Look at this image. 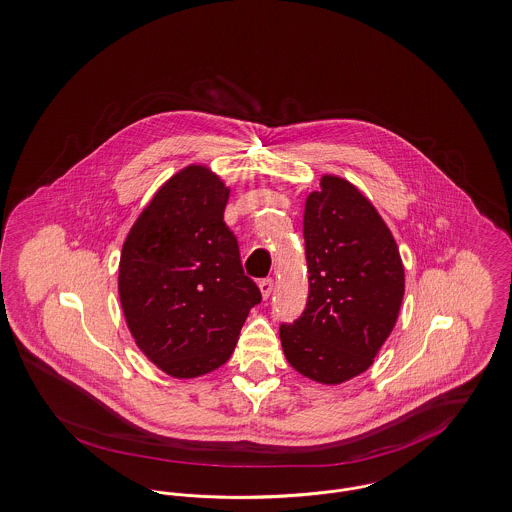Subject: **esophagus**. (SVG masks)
<instances>
[{"label":"esophagus","mask_w":512,"mask_h":512,"mask_svg":"<svg viewBox=\"0 0 512 512\" xmlns=\"http://www.w3.org/2000/svg\"><path fill=\"white\" fill-rule=\"evenodd\" d=\"M259 290H261V296L267 300L271 296V292H273V281L271 279L259 281Z\"/></svg>","instance_id":"obj_1"}]
</instances>
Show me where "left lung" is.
I'll return each mask as SVG.
<instances>
[{"instance_id":"8db88e82","label":"left lung","mask_w":512,"mask_h":512,"mask_svg":"<svg viewBox=\"0 0 512 512\" xmlns=\"http://www.w3.org/2000/svg\"><path fill=\"white\" fill-rule=\"evenodd\" d=\"M308 302L281 326L286 361L322 385L365 373L397 324L404 267L375 206L349 180L324 174L304 206Z\"/></svg>"}]
</instances>
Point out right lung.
I'll list each match as a JSON object with an SVG mask.
<instances>
[{
  "instance_id": "obj_1",
  "label": "right lung",
  "mask_w": 512,
  "mask_h": 512,
  "mask_svg": "<svg viewBox=\"0 0 512 512\" xmlns=\"http://www.w3.org/2000/svg\"><path fill=\"white\" fill-rule=\"evenodd\" d=\"M228 198L216 172L188 165L155 192L123 241L117 290L125 324L172 379L222 367L261 302L224 222Z\"/></svg>"
}]
</instances>
